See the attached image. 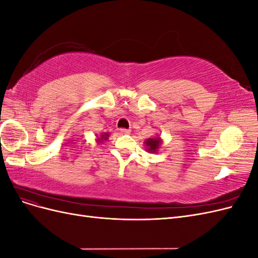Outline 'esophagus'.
I'll return each instance as SVG.
<instances>
[{"mask_svg": "<svg viewBox=\"0 0 258 258\" xmlns=\"http://www.w3.org/2000/svg\"><path fill=\"white\" fill-rule=\"evenodd\" d=\"M130 131H131L130 129H124V128H121V129H120V132H121L122 135H129Z\"/></svg>", "mask_w": 258, "mask_h": 258, "instance_id": "34e87169", "label": "esophagus"}]
</instances>
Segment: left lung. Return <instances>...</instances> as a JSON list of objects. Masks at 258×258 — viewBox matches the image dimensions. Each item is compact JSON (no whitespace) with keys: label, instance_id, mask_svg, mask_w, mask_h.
Masks as SVG:
<instances>
[{"label":"left lung","instance_id":"1","mask_svg":"<svg viewBox=\"0 0 258 258\" xmlns=\"http://www.w3.org/2000/svg\"><path fill=\"white\" fill-rule=\"evenodd\" d=\"M162 142V140L160 137H156L153 139H147L145 143L146 146V152L148 153H157L158 152V148L160 146Z\"/></svg>","mask_w":258,"mask_h":258}]
</instances>
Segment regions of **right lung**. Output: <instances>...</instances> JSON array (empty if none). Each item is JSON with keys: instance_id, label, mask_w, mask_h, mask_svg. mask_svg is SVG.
<instances>
[{"instance_id": "right-lung-1", "label": "right lung", "mask_w": 258, "mask_h": 258, "mask_svg": "<svg viewBox=\"0 0 258 258\" xmlns=\"http://www.w3.org/2000/svg\"><path fill=\"white\" fill-rule=\"evenodd\" d=\"M110 137V134H103V135H101V137L100 138H98L97 139V141L98 142H103V141H105V140H107V138Z\"/></svg>"}]
</instances>
